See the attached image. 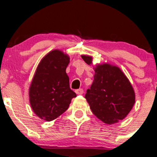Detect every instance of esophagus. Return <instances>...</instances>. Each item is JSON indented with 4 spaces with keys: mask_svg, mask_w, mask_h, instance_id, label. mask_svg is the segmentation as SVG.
<instances>
[{
    "mask_svg": "<svg viewBox=\"0 0 157 157\" xmlns=\"http://www.w3.org/2000/svg\"><path fill=\"white\" fill-rule=\"evenodd\" d=\"M75 92H76L77 94L81 95V94H83V89H77L76 91H75Z\"/></svg>",
    "mask_w": 157,
    "mask_h": 157,
    "instance_id": "1",
    "label": "esophagus"
}]
</instances>
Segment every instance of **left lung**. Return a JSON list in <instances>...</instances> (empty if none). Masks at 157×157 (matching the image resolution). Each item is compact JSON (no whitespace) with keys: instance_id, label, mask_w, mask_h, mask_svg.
Here are the masks:
<instances>
[{"instance_id":"obj_1","label":"left lung","mask_w":157,"mask_h":157,"mask_svg":"<svg viewBox=\"0 0 157 157\" xmlns=\"http://www.w3.org/2000/svg\"><path fill=\"white\" fill-rule=\"evenodd\" d=\"M81 57L87 64L91 63V57ZM94 71L93 83L85 95L93 113L106 124L123 120L135 102L130 82L117 66L98 65Z\"/></svg>"}]
</instances>
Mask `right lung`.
Masks as SVG:
<instances>
[{
    "label": "right lung",
    "instance_id": "right-lung-1",
    "mask_svg": "<svg viewBox=\"0 0 157 157\" xmlns=\"http://www.w3.org/2000/svg\"><path fill=\"white\" fill-rule=\"evenodd\" d=\"M69 57L59 50L46 55L37 66L29 89V101L36 114L52 121L68 109L77 97L66 72Z\"/></svg>",
    "mask_w": 157,
    "mask_h": 157
}]
</instances>
